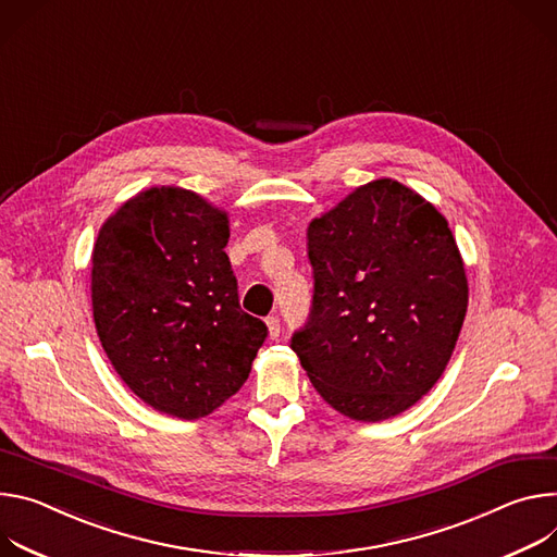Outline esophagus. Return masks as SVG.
<instances>
[{
    "mask_svg": "<svg viewBox=\"0 0 557 557\" xmlns=\"http://www.w3.org/2000/svg\"><path fill=\"white\" fill-rule=\"evenodd\" d=\"M268 332H270V338L274 341V338H278V334H281V321H278V317H268Z\"/></svg>",
    "mask_w": 557,
    "mask_h": 557,
    "instance_id": "34e87169",
    "label": "esophagus"
}]
</instances>
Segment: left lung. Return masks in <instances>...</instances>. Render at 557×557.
I'll return each instance as SVG.
<instances>
[{"label": "left lung", "instance_id": "obj_1", "mask_svg": "<svg viewBox=\"0 0 557 557\" xmlns=\"http://www.w3.org/2000/svg\"><path fill=\"white\" fill-rule=\"evenodd\" d=\"M307 257L314 296L289 347L314 389L362 422L409 409L443 376L467 314L447 219L379 178L310 223Z\"/></svg>", "mask_w": 557, "mask_h": 557}]
</instances>
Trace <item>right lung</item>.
Returning a JSON list of instances; mask_svg holds the SVG:
<instances>
[{"label":"right lung","instance_id":"right-lung-1","mask_svg":"<svg viewBox=\"0 0 557 557\" xmlns=\"http://www.w3.org/2000/svg\"><path fill=\"white\" fill-rule=\"evenodd\" d=\"M227 238L225 212L163 185L123 203L92 250V317L112 367L144 403L183 420L234 396L268 338L240 310Z\"/></svg>","mask_w":557,"mask_h":557}]
</instances>
